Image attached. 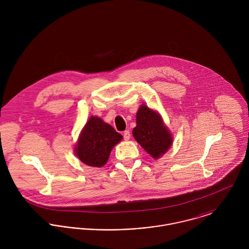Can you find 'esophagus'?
<instances>
[{"instance_id":"1","label":"esophagus","mask_w":249,"mask_h":249,"mask_svg":"<svg viewBox=\"0 0 249 249\" xmlns=\"http://www.w3.org/2000/svg\"><path fill=\"white\" fill-rule=\"evenodd\" d=\"M124 140H126V141L130 139V132H129L128 130L124 131Z\"/></svg>"}]
</instances>
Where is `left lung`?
I'll list each match as a JSON object with an SVG mask.
<instances>
[{"label":"left lung","instance_id":"1","mask_svg":"<svg viewBox=\"0 0 249 249\" xmlns=\"http://www.w3.org/2000/svg\"><path fill=\"white\" fill-rule=\"evenodd\" d=\"M136 124L133 136L153 158H159L170 148L173 138L158 113L142 105L137 112Z\"/></svg>","mask_w":249,"mask_h":249}]
</instances>
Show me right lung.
I'll list each match as a JSON object with an SVG mask.
<instances>
[{
  "label": "right lung",
  "instance_id": "right-lung-1",
  "mask_svg": "<svg viewBox=\"0 0 249 249\" xmlns=\"http://www.w3.org/2000/svg\"><path fill=\"white\" fill-rule=\"evenodd\" d=\"M123 139L110 124L98 117H91L75 146V154L84 164L102 167L108 160L115 144Z\"/></svg>",
  "mask_w": 249,
  "mask_h": 249
}]
</instances>
